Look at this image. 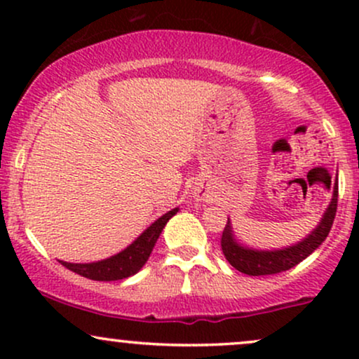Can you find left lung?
Masks as SVG:
<instances>
[{
    "label": "left lung",
    "instance_id": "left-lung-1",
    "mask_svg": "<svg viewBox=\"0 0 359 359\" xmlns=\"http://www.w3.org/2000/svg\"><path fill=\"white\" fill-rule=\"evenodd\" d=\"M337 209V175L332 185V197L331 203L320 217L319 224L307 234L306 238L294 243L290 246H283L277 250H259L253 246L243 245L236 240V234L233 231L231 221L228 219L224 231L221 238V248L224 253L226 259L231 263L238 271L241 273L251 275V277H259V275H273L282 273V271L294 269L299 265L302 259H306L309 255L323 245L325 238H327L331 226L334 222Z\"/></svg>",
    "mask_w": 359,
    "mask_h": 359
}]
</instances>
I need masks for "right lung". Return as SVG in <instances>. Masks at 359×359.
Segmentation results:
<instances>
[{"label": "right lung", "instance_id": "right-lung-1", "mask_svg": "<svg viewBox=\"0 0 359 359\" xmlns=\"http://www.w3.org/2000/svg\"><path fill=\"white\" fill-rule=\"evenodd\" d=\"M177 212H179V208H174L172 211L160 216L131 245H128L125 250L113 255V257L90 263H71L62 262V259L59 262L74 273L90 280H97V282H114V280L133 277L148 262L156 240L162 234L168 219L174 217Z\"/></svg>", "mask_w": 359, "mask_h": 359}]
</instances>
